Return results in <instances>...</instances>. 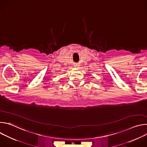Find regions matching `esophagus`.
I'll list each match as a JSON object with an SVG mask.
<instances>
[{"label":"esophagus","instance_id":"obj_1","mask_svg":"<svg viewBox=\"0 0 147 147\" xmlns=\"http://www.w3.org/2000/svg\"><path fill=\"white\" fill-rule=\"evenodd\" d=\"M75 67H77V68H78V67H79V66H78V65H76V66H75Z\"/></svg>","mask_w":147,"mask_h":147}]
</instances>
